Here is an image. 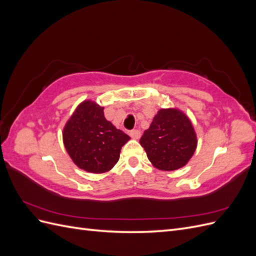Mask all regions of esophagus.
Instances as JSON below:
<instances>
[{
	"mask_svg": "<svg viewBox=\"0 0 256 256\" xmlns=\"http://www.w3.org/2000/svg\"><path fill=\"white\" fill-rule=\"evenodd\" d=\"M129 134H130V136H131V138H134V140H138V138H140V136H141V132H140V130H138V129H134V130H131Z\"/></svg>",
	"mask_w": 256,
	"mask_h": 256,
	"instance_id": "esophagus-1",
	"label": "esophagus"
}]
</instances>
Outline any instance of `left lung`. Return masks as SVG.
Segmentation results:
<instances>
[{"label":"left lung","instance_id":"1","mask_svg":"<svg viewBox=\"0 0 256 256\" xmlns=\"http://www.w3.org/2000/svg\"><path fill=\"white\" fill-rule=\"evenodd\" d=\"M140 144L154 168L175 171L188 164L196 150L198 138L188 116L176 108H168L154 115Z\"/></svg>","mask_w":256,"mask_h":256}]
</instances>
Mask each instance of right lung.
<instances>
[{
    "instance_id": "right-lung-1",
    "label": "right lung",
    "mask_w": 256,
    "mask_h": 256,
    "mask_svg": "<svg viewBox=\"0 0 256 256\" xmlns=\"http://www.w3.org/2000/svg\"><path fill=\"white\" fill-rule=\"evenodd\" d=\"M104 106L88 99L76 108L63 129V142L74 164L88 173L109 172L130 136L106 120Z\"/></svg>"
}]
</instances>
